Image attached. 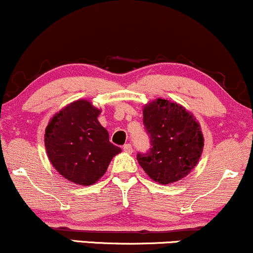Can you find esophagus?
Here are the masks:
<instances>
[{
  "mask_svg": "<svg viewBox=\"0 0 253 253\" xmlns=\"http://www.w3.org/2000/svg\"><path fill=\"white\" fill-rule=\"evenodd\" d=\"M123 150H124V152H126V153H129V154H131V153H132V147H131V144L126 143V146L123 147Z\"/></svg>",
  "mask_w": 253,
  "mask_h": 253,
  "instance_id": "34e87169",
  "label": "esophagus"
}]
</instances>
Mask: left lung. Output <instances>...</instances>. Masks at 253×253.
Masks as SVG:
<instances>
[{"mask_svg":"<svg viewBox=\"0 0 253 253\" xmlns=\"http://www.w3.org/2000/svg\"><path fill=\"white\" fill-rule=\"evenodd\" d=\"M143 124L152 144L147 154H137L143 171L163 185L185 178L197 165L204 146L194 115L180 104L158 98L143 106Z\"/></svg>","mask_w":253,"mask_h":253,"instance_id":"8db88e82","label":"left lung"}]
</instances>
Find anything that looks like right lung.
I'll use <instances>...</instances> for the list:
<instances>
[{"mask_svg":"<svg viewBox=\"0 0 253 253\" xmlns=\"http://www.w3.org/2000/svg\"><path fill=\"white\" fill-rule=\"evenodd\" d=\"M101 110L79 99L55 113L45 129L44 143L50 163L62 177L78 185L96 183L122 149L110 142L99 123Z\"/></svg>","mask_w":253,"mask_h":253,"instance_id":"right-lung-1","label":"right lung"}]
</instances>
